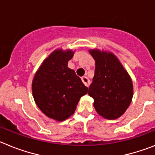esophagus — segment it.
Here are the masks:
<instances>
[{"label":"esophagus","mask_w":155,"mask_h":155,"mask_svg":"<svg viewBox=\"0 0 155 155\" xmlns=\"http://www.w3.org/2000/svg\"><path fill=\"white\" fill-rule=\"evenodd\" d=\"M82 79V81H83V83L85 84L87 87H89V85H90V79H88V78L87 77V76H83V77L81 78Z\"/></svg>","instance_id":"obj_1"}]
</instances>
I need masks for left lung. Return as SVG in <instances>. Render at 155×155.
Segmentation results:
<instances>
[{
    "label": "left lung",
    "mask_w": 155,
    "mask_h": 155,
    "mask_svg": "<svg viewBox=\"0 0 155 155\" xmlns=\"http://www.w3.org/2000/svg\"><path fill=\"white\" fill-rule=\"evenodd\" d=\"M96 61L94 77L88 94L94 98L97 112L107 119H115L131 103L134 90L129 74L115 55L92 50Z\"/></svg>",
    "instance_id": "8db88e82"
}]
</instances>
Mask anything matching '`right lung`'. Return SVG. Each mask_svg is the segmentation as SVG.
<instances>
[{
	"instance_id": "obj_1",
	"label": "right lung",
	"mask_w": 155,
	"mask_h": 155,
	"mask_svg": "<svg viewBox=\"0 0 155 155\" xmlns=\"http://www.w3.org/2000/svg\"><path fill=\"white\" fill-rule=\"evenodd\" d=\"M72 56L70 50L54 51L41 64L32 85L39 108L58 121H64L72 115L80 97L88 92L75 71L68 68V61Z\"/></svg>"
}]
</instances>
